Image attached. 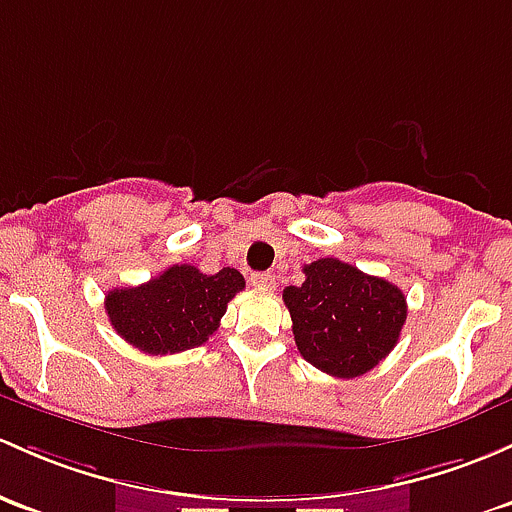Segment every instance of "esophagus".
Instances as JSON below:
<instances>
[{
  "mask_svg": "<svg viewBox=\"0 0 512 512\" xmlns=\"http://www.w3.org/2000/svg\"><path fill=\"white\" fill-rule=\"evenodd\" d=\"M250 282H252V287H257V289H274V274H270V272H255L250 277Z\"/></svg>",
  "mask_w": 512,
  "mask_h": 512,
  "instance_id": "esophagus-1",
  "label": "esophagus"
}]
</instances>
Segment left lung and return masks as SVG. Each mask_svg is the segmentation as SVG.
I'll use <instances>...</instances> for the list:
<instances>
[{
	"label": "left lung",
	"instance_id": "obj_1",
	"mask_svg": "<svg viewBox=\"0 0 512 512\" xmlns=\"http://www.w3.org/2000/svg\"><path fill=\"white\" fill-rule=\"evenodd\" d=\"M304 284L282 299L299 353L333 378H358L395 348L407 319L402 289L336 257L304 267Z\"/></svg>",
	"mask_w": 512,
	"mask_h": 512
}]
</instances>
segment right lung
<instances>
[{"instance_id": "obj_1", "label": "right lung", "mask_w": 512, "mask_h": 512, "mask_svg": "<svg viewBox=\"0 0 512 512\" xmlns=\"http://www.w3.org/2000/svg\"><path fill=\"white\" fill-rule=\"evenodd\" d=\"M242 289L245 279L233 267L203 274L174 265L139 287L107 292L105 311L129 346L149 355L181 353L218 331L228 301Z\"/></svg>"}]
</instances>
